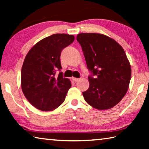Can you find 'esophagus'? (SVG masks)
Returning a JSON list of instances; mask_svg holds the SVG:
<instances>
[{"mask_svg": "<svg viewBox=\"0 0 149 149\" xmlns=\"http://www.w3.org/2000/svg\"><path fill=\"white\" fill-rule=\"evenodd\" d=\"M72 79L74 80V81L75 82H77L80 80V79H79V78H75V77H72Z\"/></svg>", "mask_w": 149, "mask_h": 149, "instance_id": "34e87169", "label": "esophagus"}]
</instances>
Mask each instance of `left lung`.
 <instances>
[{
	"instance_id": "8db88e82",
	"label": "left lung",
	"mask_w": 149,
	"mask_h": 149,
	"mask_svg": "<svg viewBox=\"0 0 149 149\" xmlns=\"http://www.w3.org/2000/svg\"><path fill=\"white\" fill-rule=\"evenodd\" d=\"M88 69L89 87L83 92L88 104L108 110L119 103L127 91L132 75L130 63L120 44L107 35L82 33L77 35Z\"/></svg>"
}]
</instances>
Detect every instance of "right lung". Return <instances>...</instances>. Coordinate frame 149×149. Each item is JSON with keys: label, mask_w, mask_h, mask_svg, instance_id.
Returning a JSON list of instances; mask_svg holds the SVG:
<instances>
[{"label": "right lung", "mask_w": 149, "mask_h": 149, "mask_svg": "<svg viewBox=\"0 0 149 149\" xmlns=\"http://www.w3.org/2000/svg\"><path fill=\"white\" fill-rule=\"evenodd\" d=\"M73 35L54 34L37 42L27 54L21 71V87L27 100L37 109L52 111L64 101L72 86L62 72V50L74 41Z\"/></svg>", "instance_id": "1"}]
</instances>
